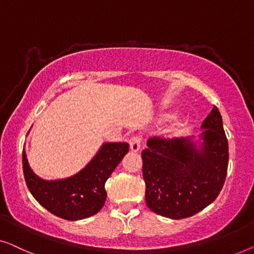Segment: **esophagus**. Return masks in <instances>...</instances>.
I'll use <instances>...</instances> for the list:
<instances>
[{
	"mask_svg": "<svg viewBox=\"0 0 254 254\" xmlns=\"http://www.w3.org/2000/svg\"><path fill=\"white\" fill-rule=\"evenodd\" d=\"M140 142H141V138L139 137V135H133V137H131L130 140H128L131 151L138 152L139 149H140Z\"/></svg>",
	"mask_w": 254,
	"mask_h": 254,
	"instance_id": "1",
	"label": "esophagus"
}]
</instances>
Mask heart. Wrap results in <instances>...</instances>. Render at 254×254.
<instances>
[{"label": "heart", "mask_w": 254, "mask_h": 254, "mask_svg": "<svg viewBox=\"0 0 254 254\" xmlns=\"http://www.w3.org/2000/svg\"><path fill=\"white\" fill-rule=\"evenodd\" d=\"M163 120H168V119H170V116H164V117H162Z\"/></svg>", "instance_id": "obj_1"}]
</instances>
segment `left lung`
<instances>
[{
  "instance_id": "1",
  "label": "left lung",
  "mask_w": 254,
  "mask_h": 254,
  "mask_svg": "<svg viewBox=\"0 0 254 254\" xmlns=\"http://www.w3.org/2000/svg\"><path fill=\"white\" fill-rule=\"evenodd\" d=\"M199 140L191 138L148 139L141 152L145 200L159 215L180 220L210 205L227 176L228 140L215 106L201 124Z\"/></svg>"
}]
</instances>
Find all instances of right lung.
<instances>
[{"label": "right lung", "mask_w": 254, "mask_h": 254, "mask_svg": "<svg viewBox=\"0 0 254 254\" xmlns=\"http://www.w3.org/2000/svg\"><path fill=\"white\" fill-rule=\"evenodd\" d=\"M127 152V142H105L79 173L63 180L46 181L32 170L24 149L25 181L34 199L48 212L69 221L87 219L105 205L106 181Z\"/></svg>", "instance_id": "right-lung-1"}]
</instances>
